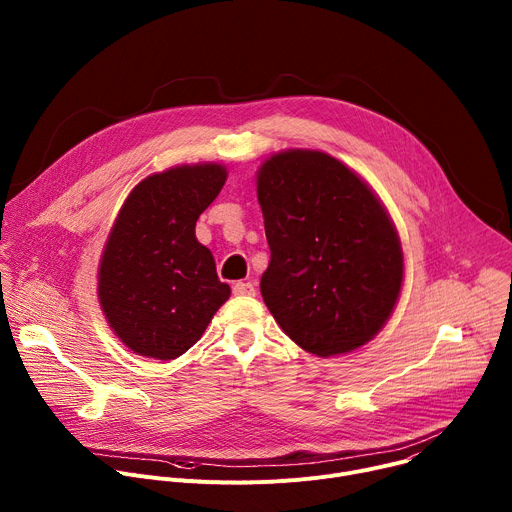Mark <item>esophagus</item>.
<instances>
[{"label":"esophagus","mask_w":512,"mask_h":512,"mask_svg":"<svg viewBox=\"0 0 512 512\" xmlns=\"http://www.w3.org/2000/svg\"><path fill=\"white\" fill-rule=\"evenodd\" d=\"M235 296H255V285L251 281H237L233 285Z\"/></svg>","instance_id":"obj_1"}]
</instances>
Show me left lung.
Here are the masks:
<instances>
[{
    "instance_id": "obj_1",
    "label": "left lung",
    "mask_w": 512,
    "mask_h": 512,
    "mask_svg": "<svg viewBox=\"0 0 512 512\" xmlns=\"http://www.w3.org/2000/svg\"><path fill=\"white\" fill-rule=\"evenodd\" d=\"M271 259L261 296L279 328L316 356L369 342L403 281L399 237L373 190L336 158L291 150L257 176Z\"/></svg>"
}]
</instances>
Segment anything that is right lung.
<instances>
[{
	"label": "right lung",
	"instance_id": "add662e5",
	"mask_svg": "<svg viewBox=\"0 0 512 512\" xmlns=\"http://www.w3.org/2000/svg\"><path fill=\"white\" fill-rule=\"evenodd\" d=\"M218 164L180 166L139 182L119 210L99 269V300L121 342L172 360L204 334L231 287L196 241L198 216L225 186Z\"/></svg>",
	"mask_w": 512,
	"mask_h": 512
}]
</instances>
